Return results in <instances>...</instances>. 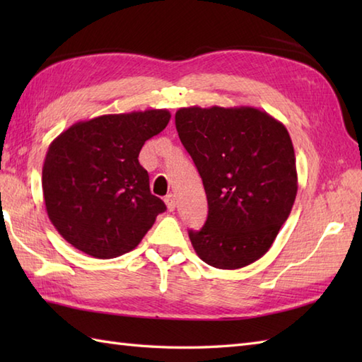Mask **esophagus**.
Returning <instances> with one entry per match:
<instances>
[{
	"instance_id": "obj_1",
	"label": "esophagus",
	"mask_w": 362,
	"mask_h": 362,
	"mask_svg": "<svg viewBox=\"0 0 362 362\" xmlns=\"http://www.w3.org/2000/svg\"><path fill=\"white\" fill-rule=\"evenodd\" d=\"M165 204H166V209L169 210V211H174L175 210V197H174V194H168L166 197H165Z\"/></svg>"
}]
</instances>
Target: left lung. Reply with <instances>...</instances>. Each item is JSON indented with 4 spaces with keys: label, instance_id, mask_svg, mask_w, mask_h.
<instances>
[{
    "label": "left lung",
    "instance_id": "1",
    "mask_svg": "<svg viewBox=\"0 0 362 362\" xmlns=\"http://www.w3.org/2000/svg\"><path fill=\"white\" fill-rule=\"evenodd\" d=\"M175 129L202 177L209 216L189 230L196 253L218 269L255 263L271 249L297 196L288 129L255 107H182Z\"/></svg>",
    "mask_w": 362,
    "mask_h": 362
}]
</instances>
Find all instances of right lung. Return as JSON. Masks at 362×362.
<instances>
[{"mask_svg": "<svg viewBox=\"0 0 362 362\" xmlns=\"http://www.w3.org/2000/svg\"><path fill=\"white\" fill-rule=\"evenodd\" d=\"M169 119L166 109L103 115L54 138L42 188L48 218L66 243L101 259L140 244L166 205L151 194L138 156Z\"/></svg>", "mask_w": 362, "mask_h": 362, "instance_id": "right-lung-1", "label": "right lung"}]
</instances>
